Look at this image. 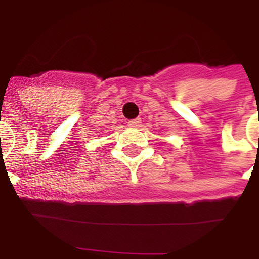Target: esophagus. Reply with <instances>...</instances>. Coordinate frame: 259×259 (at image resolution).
<instances>
[{"label":"esophagus","mask_w":259,"mask_h":259,"mask_svg":"<svg viewBox=\"0 0 259 259\" xmlns=\"http://www.w3.org/2000/svg\"><path fill=\"white\" fill-rule=\"evenodd\" d=\"M140 124H142V120H140V117H137V119L129 120V121H127V125H129V126H132V127L140 126Z\"/></svg>","instance_id":"esophagus-1"}]
</instances>
